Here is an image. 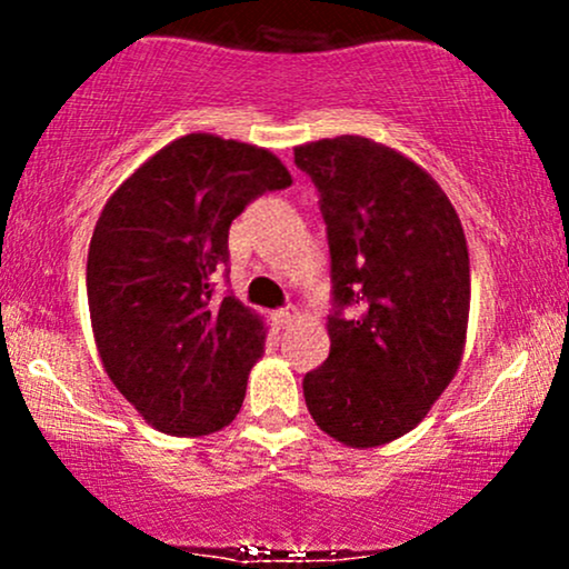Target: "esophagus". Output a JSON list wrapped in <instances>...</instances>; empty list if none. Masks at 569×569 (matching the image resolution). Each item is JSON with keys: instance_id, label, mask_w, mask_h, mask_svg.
I'll list each match as a JSON object with an SVG mask.
<instances>
[{"instance_id": "esophagus-1", "label": "esophagus", "mask_w": 569, "mask_h": 569, "mask_svg": "<svg viewBox=\"0 0 569 569\" xmlns=\"http://www.w3.org/2000/svg\"><path fill=\"white\" fill-rule=\"evenodd\" d=\"M297 318H299L297 307H286V310H278V312H276L278 326H291L293 321H297Z\"/></svg>"}]
</instances>
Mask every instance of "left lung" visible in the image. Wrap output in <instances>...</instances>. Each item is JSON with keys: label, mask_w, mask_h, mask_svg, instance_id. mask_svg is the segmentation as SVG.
Segmentation results:
<instances>
[{"label": "left lung", "mask_w": 569, "mask_h": 569, "mask_svg": "<svg viewBox=\"0 0 569 569\" xmlns=\"http://www.w3.org/2000/svg\"><path fill=\"white\" fill-rule=\"evenodd\" d=\"M293 162L321 192L337 305L329 358L302 382L307 411L345 447H382L420 426L460 369L466 232L433 176L385 143L337 136L293 147Z\"/></svg>", "instance_id": "8db88e82"}]
</instances>
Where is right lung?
Masks as SVG:
<instances>
[{"label":"right lung","instance_id":"add662e5","mask_svg":"<svg viewBox=\"0 0 569 569\" xmlns=\"http://www.w3.org/2000/svg\"><path fill=\"white\" fill-rule=\"evenodd\" d=\"M291 173L270 149L181 136L114 189L88 251V305L114 388L168 436H208L243 407L264 318L211 299L240 211Z\"/></svg>","mask_w":569,"mask_h":569}]
</instances>
